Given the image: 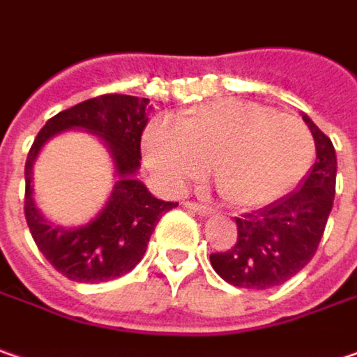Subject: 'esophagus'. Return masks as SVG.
<instances>
[{"instance_id": "obj_1", "label": "esophagus", "mask_w": 357, "mask_h": 357, "mask_svg": "<svg viewBox=\"0 0 357 357\" xmlns=\"http://www.w3.org/2000/svg\"><path fill=\"white\" fill-rule=\"evenodd\" d=\"M183 206L188 209H192L195 213H199V215H211L213 213V209L208 208V206H202V204H195V202H183Z\"/></svg>"}]
</instances>
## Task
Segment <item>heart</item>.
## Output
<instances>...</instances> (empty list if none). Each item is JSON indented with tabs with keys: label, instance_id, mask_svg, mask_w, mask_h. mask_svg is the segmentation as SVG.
Masks as SVG:
<instances>
[{
	"label": "heart",
	"instance_id": "1",
	"mask_svg": "<svg viewBox=\"0 0 357 357\" xmlns=\"http://www.w3.org/2000/svg\"><path fill=\"white\" fill-rule=\"evenodd\" d=\"M148 167L181 190L211 169L231 208L256 209L294 190L314 160V137L302 119L245 100L202 103L178 128L151 123L144 133Z\"/></svg>",
	"mask_w": 357,
	"mask_h": 357
}]
</instances>
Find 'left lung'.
Here are the masks:
<instances>
[{
    "label": "left lung",
    "instance_id": "8db88e82",
    "mask_svg": "<svg viewBox=\"0 0 357 357\" xmlns=\"http://www.w3.org/2000/svg\"><path fill=\"white\" fill-rule=\"evenodd\" d=\"M316 142V162L300 188L266 208L236 218L231 250L211 254L215 273L245 289L282 286L303 270L318 250L335 195L337 160L332 139L302 114Z\"/></svg>",
    "mask_w": 357,
    "mask_h": 357
}]
</instances>
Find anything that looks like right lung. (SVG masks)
Returning <instances> with one entry per match:
<instances>
[{
  "label": "right lung",
  "instance_id": "right-lung-1",
  "mask_svg": "<svg viewBox=\"0 0 357 357\" xmlns=\"http://www.w3.org/2000/svg\"><path fill=\"white\" fill-rule=\"evenodd\" d=\"M148 98L107 93L82 101L54 116L38 133L25 162V220L39 252L59 273L79 284H101L132 271L146 254L148 241L165 211L178 204L149 194L135 178L142 160V133L149 119ZM68 129L96 135L114 162L116 185L96 218L63 228L50 222L33 199V163L40 148Z\"/></svg>",
  "mask_w": 357,
  "mask_h": 357
}]
</instances>
